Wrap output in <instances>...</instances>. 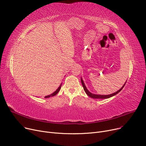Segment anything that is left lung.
<instances>
[{
    "mask_svg": "<svg viewBox=\"0 0 146 146\" xmlns=\"http://www.w3.org/2000/svg\"><path fill=\"white\" fill-rule=\"evenodd\" d=\"M126 82H127V81H126ZM126 82H125V83L124 84L123 86H122V88H121V89H119L118 91H117L116 92L111 94H110V95H99V94H95L91 93L90 92H89V91L88 90V89H87L86 85H85V83H84V82H83L82 78H81V82H82V86H83V87L84 90H85L86 94L89 97H90V98H93V99H107V98H111V97H112V96H115V95H116L117 94H118V93L119 92H120L122 89H123L124 86L125 85Z\"/></svg>",
    "mask_w": 146,
    "mask_h": 146,
    "instance_id": "1",
    "label": "left lung"
}]
</instances>
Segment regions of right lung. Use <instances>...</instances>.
I'll list each match as a JSON object with an SVG mask.
<instances>
[{"label":"right lung","mask_w":146,"mask_h":146,"mask_svg":"<svg viewBox=\"0 0 146 146\" xmlns=\"http://www.w3.org/2000/svg\"><path fill=\"white\" fill-rule=\"evenodd\" d=\"M61 85H62V83H61L60 85V86H58V88H57V89L54 92H53L52 94H51V95H47V96H45V98H50V97H52V96H55L56 95H57V94H58V92H59V90H60V89H61Z\"/></svg>","instance_id":"add662e5"}]
</instances>
